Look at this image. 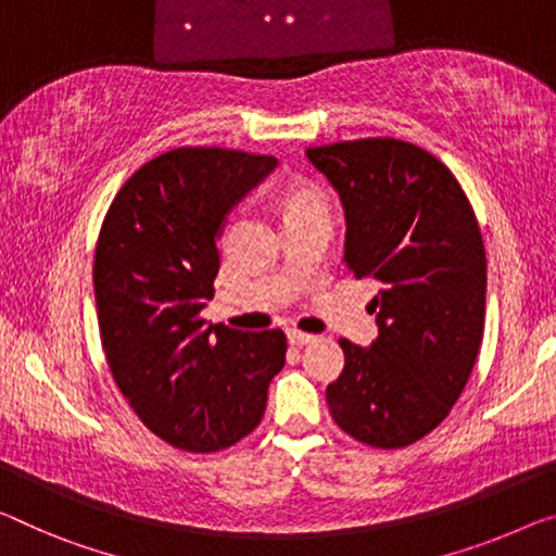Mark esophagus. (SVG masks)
I'll list each match as a JSON object with an SVG mask.
<instances>
[{
  "instance_id": "obj_1",
  "label": "esophagus",
  "mask_w": 556,
  "mask_h": 556,
  "mask_svg": "<svg viewBox=\"0 0 556 556\" xmlns=\"http://www.w3.org/2000/svg\"><path fill=\"white\" fill-rule=\"evenodd\" d=\"M315 336H311V332H301V330H288V343L295 345V348H303L307 343H313Z\"/></svg>"
}]
</instances>
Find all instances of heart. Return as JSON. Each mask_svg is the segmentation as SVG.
Instances as JSON below:
<instances>
[{"label":"heart","mask_w":556,"mask_h":556,"mask_svg":"<svg viewBox=\"0 0 556 556\" xmlns=\"http://www.w3.org/2000/svg\"><path fill=\"white\" fill-rule=\"evenodd\" d=\"M311 203H320L315 199V193L311 191H298L288 199V208H301V206H311Z\"/></svg>","instance_id":"obj_1"}]
</instances>
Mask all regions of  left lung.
Instances as JSON below:
<instances>
[{
	"instance_id": "8db88e82",
	"label": "left lung",
	"mask_w": 556,
	"mask_h": 556,
	"mask_svg": "<svg viewBox=\"0 0 556 556\" xmlns=\"http://www.w3.org/2000/svg\"><path fill=\"white\" fill-rule=\"evenodd\" d=\"M305 156L343 201L350 273L380 283L370 303L378 338L370 348L340 340L330 415L365 445L407 447L450 415L480 353V224L452 170L415 143L357 139Z\"/></svg>"
}]
</instances>
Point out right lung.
<instances>
[{"label":"right lung","instance_id":"obj_1","mask_svg":"<svg viewBox=\"0 0 556 556\" xmlns=\"http://www.w3.org/2000/svg\"><path fill=\"white\" fill-rule=\"evenodd\" d=\"M278 159L181 147L151 159L111 201L93 255L101 345L149 430L186 452L226 450L258 427L286 332L201 318L224 220Z\"/></svg>","mask_w":556,"mask_h":556}]
</instances>
